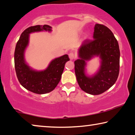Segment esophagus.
<instances>
[{
    "label": "esophagus",
    "mask_w": 135,
    "mask_h": 135,
    "mask_svg": "<svg viewBox=\"0 0 135 135\" xmlns=\"http://www.w3.org/2000/svg\"><path fill=\"white\" fill-rule=\"evenodd\" d=\"M69 57L70 60H73V59H75V56L74 53L72 52H70L69 54Z\"/></svg>",
    "instance_id": "34e87169"
}]
</instances>
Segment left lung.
<instances>
[{
	"label": "left lung",
	"instance_id": "8db88e82",
	"mask_svg": "<svg viewBox=\"0 0 135 135\" xmlns=\"http://www.w3.org/2000/svg\"><path fill=\"white\" fill-rule=\"evenodd\" d=\"M99 56L102 65L94 76L85 75V61ZM120 51L118 41L110 30L103 25L96 24L94 39H86L79 49L80 59L74 61L75 73L80 88L91 95H99L115 83L119 75Z\"/></svg>",
	"mask_w": 135,
	"mask_h": 135
}]
</instances>
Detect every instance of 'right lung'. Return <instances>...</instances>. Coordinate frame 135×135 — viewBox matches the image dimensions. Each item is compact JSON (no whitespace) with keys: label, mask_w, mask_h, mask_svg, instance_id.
I'll use <instances>...</instances> for the list:
<instances>
[{"label":"right lung","mask_w":135,"mask_h":135,"mask_svg":"<svg viewBox=\"0 0 135 135\" xmlns=\"http://www.w3.org/2000/svg\"><path fill=\"white\" fill-rule=\"evenodd\" d=\"M51 27L46 25H36L26 28L22 33L14 52V66L18 81L27 90L37 94H45L54 89L60 81L65 63L70 59L68 55L57 58L51 62L43 71L37 72L30 69L24 60V51L28 44L31 32L49 31Z\"/></svg>","instance_id":"add662e5"}]
</instances>
